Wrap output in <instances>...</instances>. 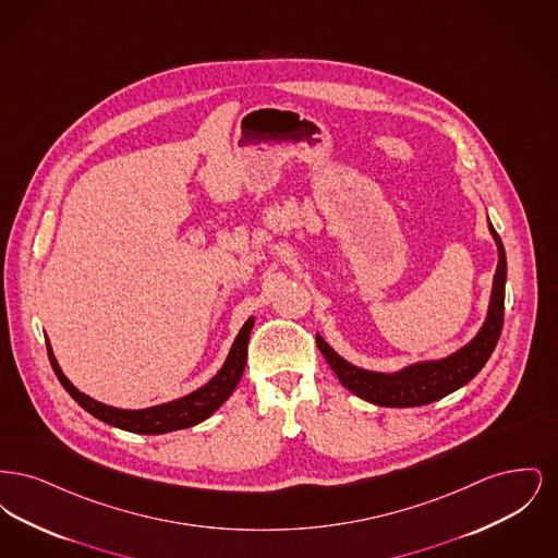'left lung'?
<instances>
[{
  "label": "left lung",
  "instance_id": "obj_1",
  "mask_svg": "<svg viewBox=\"0 0 558 558\" xmlns=\"http://www.w3.org/2000/svg\"><path fill=\"white\" fill-rule=\"evenodd\" d=\"M487 226L498 246V267L494 276L487 316L475 339H471V343L460 347L458 351H453L448 357H441V360L416 362L398 372H372L349 364L319 335H316V343L322 355L339 376L341 385L351 393L376 405L412 408V405H425L430 401L446 398L477 376L478 371L485 366V362L498 345L502 322H505V244L498 236V232L494 230V226L489 223V217H487Z\"/></svg>",
  "mask_w": 558,
  "mask_h": 558
}]
</instances>
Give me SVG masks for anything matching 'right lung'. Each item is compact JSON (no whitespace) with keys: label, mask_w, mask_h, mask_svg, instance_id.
Returning a JSON list of instances; mask_svg holds the SVG:
<instances>
[{"label":"right lung","mask_w":558,"mask_h":558,"mask_svg":"<svg viewBox=\"0 0 558 558\" xmlns=\"http://www.w3.org/2000/svg\"><path fill=\"white\" fill-rule=\"evenodd\" d=\"M253 324H255V318H248L244 322V326L240 328L239 337L234 339L221 371L217 372L207 385H203L201 389L187 393L184 398L159 403V405H153V408H144V410L112 408V405H107L102 401H96V399L81 393L80 389L60 371L48 339H46V345H48L50 364H52L58 380L62 383V387L69 391V396L75 399L85 412H89L92 416H96L98 421H102L107 425L117 426V428H123V430H130V433L162 435V433H169V430H180V428H187V426L198 425V423L207 421L213 412L234 393V389L240 383V376H242L244 366H246V345H248Z\"/></svg>","instance_id":"right-lung-1"}]
</instances>
